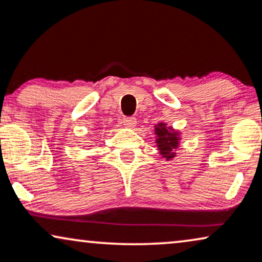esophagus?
Returning a JSON list of instances; mask_svg holds the SVG:
<instances>
[{
  "mask_svg": "<svg viewBox=\"0 0 262 262\" xmlns=\"http://www.w3.org/2000/svg\"><path fill=\"white\" fill-rule=\"evenodd\" d=\"M123 124L126 127L132 128V127L136 126V124H137V120H136V118H134V117H127V118L123 119Z\"/></svg>",
  "mask_w": 262,
  "mask_h": 262,
  "instance_id": "esophagus-1",
  "label": "esophagus"
}]
</instances>
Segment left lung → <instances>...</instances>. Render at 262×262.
I'll return each instance as SVG.
<instances>
[{"instance_id":"obj_1","label":"left lung","mask_w":262,"mask_h":262,"mask_svg":"<svg viewBox=\"0 0 262 262\" xmlns=\"http://www.w3.org/2000/svg\"><path fill=\"white\" fill-rule=\"evenodd\" d=\"M154 131L156 136L155 143L158 145V150L161 158H165L167 161L172 160L173 158H176V150L178 149L179 142H181L179 132L171 126H167L165 123L155 125Z\"/></svg>"}]
</instances>
